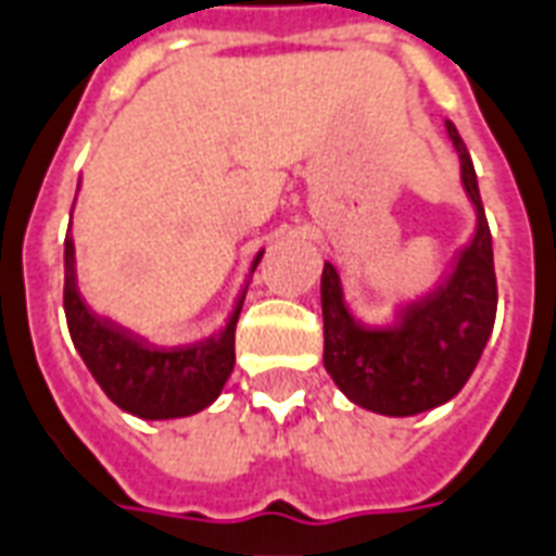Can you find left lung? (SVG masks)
Here are the masks:
<instances>
[{
  "instance_id": "obj_1",
  "label": "left lung",
  "mask_w": 556,
  "mask_h": 556,
  "mask_svg": "<svg viewBox=\"0 0 556 556\" xmlns=\"http://www.w3.org/2000/svg\"><path fill=\"white\" fill-rule=\"evenodd\" d=\"M446 131L460 155V182L479 212L473 239L446 281L404 305L392 326L365 329L344 308L332 263L323 266V365L353 404L383 416H416L458 395L497 317L494 248L473 161L452 122Z\"/></svg>"
}]
</instances>
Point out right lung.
Wrapping results in <instances>:
<instances>
[{
	"label": "right lung",
	"mask_w": 556,
	"mask_h": 556,
	"mask_svg": "<svg viewBox=\"0 0 556 556\" xmlns=\"http://www.w3.org/2000/svg\"><path fill=\"white\" fill-rule=\"evenodd\" d=\"M260 257L263 251L254 257L251 269H257ZM242 299L218 334L182 348H155L119 323L86 308L77 293L74 242L71 236L65 239V320L71 341L104 395L140 419L191 416L222 395L236 362V320Z\"/></svg>",
	"instance_id": "right-lung-1"
}]
</instances>
